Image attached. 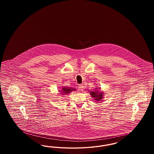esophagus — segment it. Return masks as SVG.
<instances>
[{
	"label": "esophagus",
	"instance_id": "34e87169",
	"mask_svg": "<svg viewBox=\"0 0 154 154\" xmlns=\"http://www.w3.org/2000/svg\"><path fill=\"white\" fill-rule=\"evenodd\" d=\"M79 89L81 91H83L84 90V89H85V87L84 86V85H79Z\"/></svg>",
	"mask_w": 154,
	"mask_h": 154
}]
</instances>
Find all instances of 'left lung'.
<instances>
[{"label": "left lung", "mask_w": 154, "mask_h": 154, "mask_svg": "<svg viewBox=\"0 0 154 154\" xmlns=\"http://www.w3.org/2000/svg\"><path fill=\"white\" fill-rule=\"evenodd\" d=\"M100 88H95L94 91L89 92L91 97H93L94 100H95L96 102L103 100V99L104 98V93L102 91H100Z\"/></svg>", "instance_id": "8db88e82"}]
</instances>
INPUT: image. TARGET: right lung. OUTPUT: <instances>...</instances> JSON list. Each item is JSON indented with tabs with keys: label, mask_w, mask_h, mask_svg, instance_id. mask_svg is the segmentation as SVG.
Listing matches in <instances>:
<instances>
[{
	"label": "right lung",
	"mask_w": 154,
	"mask_h": 154,
	"mask_svg": "<svg viewBox=\"0 0 154 154\" xmlns=\"http://www.w3.org/2000/svg\"><path fill=\"white\" fill-rule=\"evenodd\" d=\"M76 89L74 88H70V87H62L60 88V90H59V94L61 95H67V94L71 93L73 91H75ZM64 97V96H63Z\"/></svg>",
	"instance_id": "add662e5"
}]
</instances>
